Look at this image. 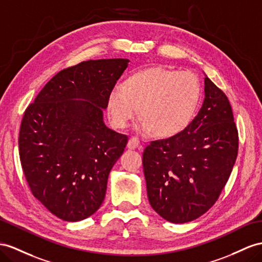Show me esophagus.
Listing matches in <instances>:
<instances>
[{"label": "esophagus", "instance_id": "1", "mask_svg": "<svg viewBox=\"0 0 262 262\" xmlns=\"http://www.w3.org/2000/svg\"><path fill=\"white\" fill-rule=\"evenodd\" d=\"M127 147H128L129 149H136L142 148V145H140V142L137 137H130L128 143H127Z\"/></svg>", "mask_w": 262, "mask_h": 262}]
</instances>
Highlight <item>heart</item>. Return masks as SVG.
<instances>
[{
  "mask_svg": "<svg viewBox=\"0 0 262 262\" xmlns=\"http://www.w3.org/2000/svg\"><path fill=\"white\" fill-rule=\"evenodd\" d=\"M200 100V84L190 72L151 67L134 73L125 85L113 87L107 110L113 125L125 128L140 114L138 130L171 137L192 122Z\"/></svg>",
  "mask_w": 262,
  "mask_h": 262,
  "instance_id": "1",
  "label": "heart"
}]
</instances>
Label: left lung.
Returning <instances> with one entry per match:
<instances>
[{
    "instance_id": "left-lung-1",
    "label": "left lung",
    "mask_w": 262,
    "mask_h": 262,
    "mask_svg": "<svg viewBox=\"0 0 262 262\" xmlns=\"http://www.w3.org/2000/svg\"><path fill=\"white\" fill-rule=\"evenodd\" d=\"M205 98L185 130L144 149L149 204L160 217L185 224L216 203L238 154V130L225 93L205 74Z\"/></svg>"
}]
</instances>
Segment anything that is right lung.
Masks as SVG:
<instances>
[{"label": "right lung", "instance_id": "right-lung-1", "mask_svg": "<svg viewBox=\"0 0 262 262\" xmlns=\"http://www.w3.org/2000/svg\"><path fill=\"white\" fill-rule=\"evenodd\" d=\"M128 63L90 59L63 70L24 113V175L34 197L59 219H86L103 204L111 169L128 140L105 125L103 112Z\"/></svg>", "mask_w": 262, "mask_h": 262}]
</instances>
